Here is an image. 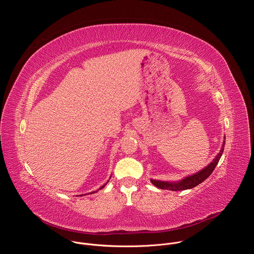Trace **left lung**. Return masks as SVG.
Returning a JSON list of instances; mask_svg holds the SVG:
<instances>
[{"label": "left lung", "mask_w": 254, "mask_h": 254, "mask_svg": "<svg viewBox=\"0 0 254 254\" xmlns=\"http://www.w3.org/2000/svg\"><path fill=\"white\" fill-rule=\"evenodd\" d=\"M224 146H225V136L224 140L222 142V146L220 149V152L216 155V157L212 160L211 163H209L205 168L202 170L188 175L184 177L183 179L178 180V181H162V180H154L151 179V182L154 186H156L159 189H165V190H171V191H183V190H188L192 189L202 182L211 175V173L214 171L215 167L218 164L223 151H224Z\"/></svg>", "instance_id": "obj_1"}]
</instances>
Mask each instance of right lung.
Instances as JSON below:
<instances>
[{
    "label": "right lung",
    "mask_w": 254,
    "mask_h": 254,
    "mask_svg": "<svg viewBox=\"0 0 254 254\" xmlns=\"http://www.w3.org/2000/svg\"><path fill=\"white\" fill-rule=\"evenodd\" d=\"M107 183H108V181H107V182H106V183H105V184H104V185H102V186H101V187H99V188H98V190H97V191H99V190H101V189H102V188H103V187H104V186H105V185H106V184H107ZM97 191H93V192H90V193H91V194H92V193H95V192H97ZM88 194H89V193H88ZM84 195H86V194H84ZM80 196H82V195H80Z\"/></svg>",
    "instance_id": "add662e5"
}]
</instances>
